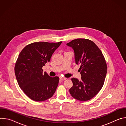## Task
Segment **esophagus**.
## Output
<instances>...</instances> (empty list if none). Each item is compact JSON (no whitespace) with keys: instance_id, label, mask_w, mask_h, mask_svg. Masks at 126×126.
Wrapping results in <instances>:
<instances>
[{"instance_id":"esophagus-1","label":"esophagus","mask_w":126,"mask_h":126,"mask_svg":"<svg viewBox=\"0 0 126 126\" xmlns=\"http://www.w3.org/2000/svg\"><path fill=\"white\" fill-rule=\"evenodd\" d=\"M60 80H66V78H65V77H60Z\"/></svg>"}]
</instances>
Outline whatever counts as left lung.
I'll return each instance as SVG.
<instances>
[{"label":"left lung","instance_id":"left-lung-1","mask_svg":"<svg viewBox=\"0 0 126 126\" xmlns=\"http://www.w3.org/2000/svg\"><path fill=\"white\" fill-rule=\"evenodd\" d=\"M67 45L74 51L75 62L80 65L81 81L71 79L69 92L75 99L87 101L101 90L105 80L107 66L103 53L92 41L84 38L72 40Z\"/></svg>","mask_w":126,"mask_h":126}]
</instances>
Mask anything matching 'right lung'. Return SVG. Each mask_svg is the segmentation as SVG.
Returning a JSON list of instances; mask_svg holds the SVG:
<instances>
[{"label":"right lung","mask_w":126,"mask_h":126,"mask_svg":"<svg viewBox=\"0 0 126 126\" xmlns=\"http://www.w3.org/2000/svg\"><path fill=\"white\" fill-rule=\"evenodd\" d=\"M62 42L32 43L19 54L14 67L15 76L22 90L31 100L45 101L55 92L59 78L43 73L42 67L50 61L53 53Z\"/></svg>","instance_id":"1"}]
</instances>
